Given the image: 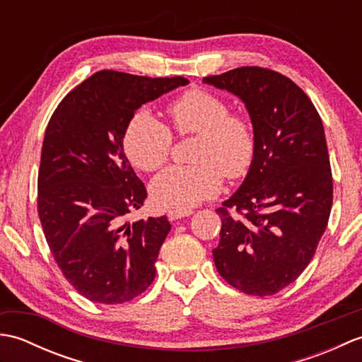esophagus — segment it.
<instances>
[{"label": "esophagus", "mask_w": 362, "mask_h": 362, "mask_svg": "<svg viewBox=\"0 0 362 362\" xmlns=\"http://www.w3.org/2000/svg\"><path fill=\"white\" fill-rule=\"evenodd\" d=\"M191 214H193V210H171L168 211V218L169 221H177V219L191 216Z\"/></svg>", "instance_id": "obj_1"}]
</instances>
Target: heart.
Segmentation results:
<instances>
[{
    "instance_id": "heart-1",
    "label": "heart",
    "mask_w": 362,
    "mask_h": 362,
    "mask_svg": "<svg viewBox=\"0 0 362 362\" xmlns=\"http://www.w3.org/2000/svg\"><path fill=\"white\" fill-rule=\"evenodd\" d=\"M173 127L179 135H199L193 160L196 165L171 166L151 183L152 201L166 210H189L216 196L227 179L247 175L257 157V134L244 115L230 113L218 95L191 88L169 105ZM122 146L135 168L146 173L163 166L173 149V134L149 110L129 119Z\"/></svg>"
}]
</instances>
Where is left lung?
<instances>
[{"mask_svg": "<svg viewBox=\"0 0 362 362\" xmlns=\"http://www.w3.org/2000/svg\"><path fill=\"white\" fill-rule=\"evenodd\" d=\"M245 104L257 157L222 204L218 272L249 296H274L310 264L333 205L324 124L305 91L269 68L241 66L204 78Z\"/></svg>", "mask_w": 362, "mask_h": 362, "instance_id": "left-lung-1", "label": "left lung"}]
</instances>
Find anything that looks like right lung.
<instances>
[{
    "label": "right lung",
    "mask_w": 362,
    "mask_h": 362,
    "mask_svg": "<svg viewBox=\"0 0 362 362\" xmlns=\"http://www.w3.org/2000/svg\"><path fill=\"white\" fill-rule=\"evenodd\" d=\"M189 81L98 71L68 93L46 127L37 211L68 283L95 303L118 305L156 279L171 224L166 216L126 222L148 197L122 148L135 110Z\"/></svg>",
    "instance_id": "add662e5"
}]
</instances>
